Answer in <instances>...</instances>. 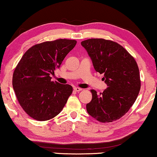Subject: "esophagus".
I'll return each mask as SVG.
<instances>
[{"label":"esophagus","instance_id":"1","mask_svg":"<svg viewBox=\"0 0 157 157\" xmlns=\"http://www.w3.org/2000/svg\"><path fill=\"white\" fill-rule=\"evenodd\" d=\"M74 90L75 91V92H80V91L82 90V89H81V88H79V87H77V86H75Z\"/></svg>","mask_w":157,"mask_h":157}]
</instances>
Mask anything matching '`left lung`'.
Instances as JSON below:
<instances>
[{
	"mask_svg": "<svg viewBox=\"0 0 157 157\" xmlns=\"http://www.w3.org/2000/svg\"><path fill=\"white\" fill-rule=\"evenodd\" d=\"M92 60L94 68L104 74L108 87L86 104L87 113L102 123L121 118L129 111L140 90V72L134 58L116 42L90 39L81 42Z\"/></svg>",
	"mask_w": 157,
	"mask_h": 157,
	"instance_id": "left-lung-1",
	"label": "left lung"
}]
</instances>
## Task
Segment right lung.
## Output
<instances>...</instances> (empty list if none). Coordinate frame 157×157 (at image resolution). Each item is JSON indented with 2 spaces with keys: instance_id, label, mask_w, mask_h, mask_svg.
<instances>
[{
  "instance_id": "right-lung-1",
  "label": "right lung",
  "mask_w": 157,
  "mask_h": 157,
  "mask_svg": "<svg viewBox=\"0 0 157 157\" xmlns=\"http://www.w3.org/2000/svg\"><path fill=\"white\" fill-rule=\"evenodd\" d=\"M77 41L58 39L36 44L25 52L14 71L13 90L24 111L44 121L60 113L72 92V86L51 80V75Z\"/></svg>"
}]
</instances>
